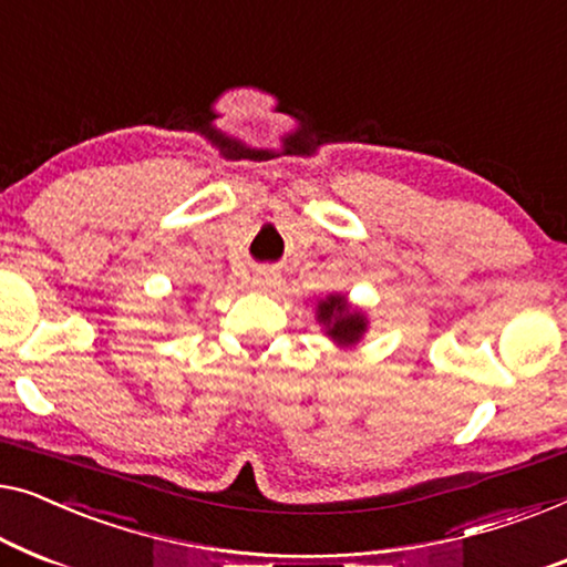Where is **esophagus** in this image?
Listing matches in <instances>:
<instances>
[{
    "mask_svg": "<svg viewBox=\"0 0 567 567\" xmlns=\"http://www.w3.org/2000/svg\"><path fill=\"white\" fill-rule=\"evenodd\" d=\"M280 285V275L272 272V269H265V272H259L257 277H254V287L261 292H269L275 290V287Z\"/></svg>",
    "mask_w": 567,
    "mask_h": 567,
    "instance_id": "1",
    "label": "esophagus"
}]
</instances>
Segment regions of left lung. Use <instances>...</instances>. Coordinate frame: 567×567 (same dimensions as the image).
I'll list each match as a JSON object with an SVG mask.
<instances>
[{
    "label": "left lung",
    "instance_id": "1",
    "mask_svg": "<svg viewBox=\"0 0 567 567\" xmlns=\"http://www.w3.org/2000/svg\"><path fill=\"white\" fill-rule=\"evenodd\" d=\"M318 321L329 326V337L339 344H354L367 329L364 316L357 313V310H349L347 300L341 295H331L329 300H323L318 306Z\"/></svg>",
    "mask_w": 567,
    "mask_h": 567
}]
</instances>
